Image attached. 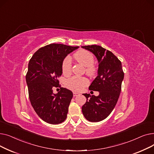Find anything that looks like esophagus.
<instances>
[{"mask_svg":"<svg viewBox=\"0 0 154 154\" xmlns=\"http://www.w3.org/2000/svg\"><path fill=\"white\" fill-rule=\"evenodd\" d=\"M80 94H79V93H77V92H74L73 93V95H74V97H76V96H77V95H79Z\"/></svg>","mask_w":154,"mask_h":154,"instance_id":"esophagus-1","label":"esophagus"}]
</instances>
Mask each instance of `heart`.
<instances>
[{
	"label": "heart",
	"mask_w": 154,
	"mask_h": 154,
	"mask_svg": "<svg viewBox=\"0 0 154 154\" xmlns=\"http://www.w3.org/2000/svg\"><path fill=\"white\" fill-rule=\"evenodd\" d=\"M75 59L80 63L86 67L85 71L88 75H94L96 73L94 66V58L93 55L85 50H80L74 54ZM62 71L65 75H69L72 71V59L70 56H67L62 63ZM88 84V80L85 77L74 76L66 82V86L74 91H80Z\"/></svg>",
	"instance_id": "obj_1"
}]
</instances>
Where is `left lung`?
Wrapping results in <instances>:
<instances>
[{
    "label": "left lung",
    "instance_id": "left-lung-1",
    "mask_svg": "<svg viewBox=\"0 0 154 154\" xmlns=\"http://www.w3.org/2000/svg\"><path fill=\"white\" fill-rule=\"evenodd\" d=\"M92 52L98 60L97 76L89 86V90L98 91V96L83 94L87 99L82 107L85 118L90 122H97L106 119L119 99L124 74L122 63L110 51L101 46H82Z\"/></svg>",
    "mask_w": 154,
    "mask_h": 154
}]
</instances>
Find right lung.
Wrapping results in <instances>:
<instances>
[{
    "label": "right lung",
    "mask_w": 154,
    "mask_h": 154,
    "mask_svg": "<svg viewBox=\"0 0 154 154\" xmlns=\"http://www.w3.org/2000/svg\"><path fill=\"white\" fill-rule=\"evenodd\" d=\"M78 48L51 44L39 48L29 62L26 78L29 99L37 114L47 123L59 124L67 118L73 94L63 87L54 94L52 88L59 85L63 59Z\"/></svg>",
    "instance_id": "add662e5"
}]
</instances>
